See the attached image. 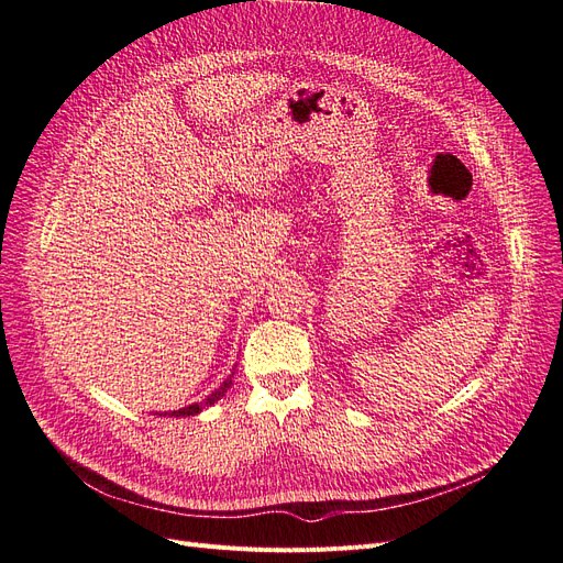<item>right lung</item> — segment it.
<instances>
[{
    "label": "right lung",
    "instance_id": "right-lung-1",
    "mask_svg": "<svg viewBox=\"0 0 563 563\" xmlns=\"http://www.w3.org/2000/svg\"><path fill=\"white\" fill-rule=\"evenodd\" d=\"M230 385H232V376H230V378H228L223 385H220V387L213 391V395H209L207 399H203L201 404H192V406H187V408H180V411H174L172 416H176V418H178V416H183V418H185V416H195V413H199L201 408H207V406H211L213 401H218L220 397H223Z\"/></svg>",
    "mask_w": 563,
    "mask_h": 563
}]
</instances>
